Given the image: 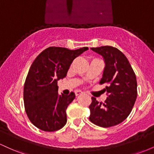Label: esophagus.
Wrapping results in <instances>:
<instances>
[{"label":"esophagus","instance_id":"obj_1","mask_svg":"<svg viewBox=\"0 0 154 154\" xmlns=\"http://www.w3.org/2000/svg\"><path fill=\"white\" fill-rule=\"evenodd\" d=\"M75 93V95L77 96V95H80V94H82V93H83V92H82L81 91H76Z\"/></svg>","mask_w":154,"mask_h":154}]
</instances>
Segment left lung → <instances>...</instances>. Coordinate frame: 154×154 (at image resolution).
<instances>
[{"mask_svg":"<svg viewBox=\"0 0 154 154\" xmlns=\"http://www.w3.org/2000/svg\"><path fill=\"white\" fill-rule=\"evenodd\" d=\"M91 50L104 59L100 84H107L104 91L108 97L103 103L92 97L89 119L102 128L115 126L127 119L135 104L137 95L135 74L126 56L116 48L101 46Z\"/></svg>","mask_w":154,"mask_h":154,"instance_id":"obj_1","label":"left lung"}]
</instances>
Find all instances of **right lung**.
Segmentation results:
<instances>
[{
    "mask_svg": "<svg viewBox=\"0 0 154 154\" xmlns=\"http://www.w3.org/2000/svg\"><path fill=\"white\" fill-rule=\"evenodd\" d=\"M87 50L49 47L32 63L24 82V103L28 118L40 130L54 132L66 125V110L75 94L59 95L57 82L66 77L73 60Z\"/></svg>",
    "mask_w": 154,
    "mask_h": 154,
    "instance_id": "add662e5",
    "label": "right lung"
}]
</instances>
